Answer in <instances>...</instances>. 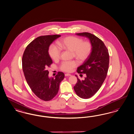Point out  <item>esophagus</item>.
<instances>
[{"label":"esophagus","mask_w":134,"mask_h":134,"mask_svg":"<svg viewBox=\"0 0 134 134\" xmlns=\"http://www.w3.org/2000/svg\"><path fill=\"white\" fill-rule=\"evenodd\" d=\"M65 76H69L71 75V74H65Z\"/></svg>","instance_id":"obj_1"}]
</instances>
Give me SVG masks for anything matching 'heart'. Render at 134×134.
Returning <instances> with one entry per match:
<instances>
[{
    "instance_id": "heart-1",
    "label": "heart",
    "mask_w": 134,
    "mask_h": 134,
    "mask_svg": "<svg viewBox=\"0 0 134 134\" xmlns=\"http://www.w3.org/2000/svg\"><path fill=\"white\" fill-rule=\"evenodd\" d=\"M57 45L60 50L71 52L74 58L79 62L86 60L91 54L92 46L89 41H83L79 38L69 36L59 41ZM49 54L51 58L55 61L60 59V52L55 46L51 45L49 49ZM77 65L75 61L63 62L60 65L62 70L70 72Z\"/></svg>"
}]
</instances>
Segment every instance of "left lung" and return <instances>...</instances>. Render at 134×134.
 I'll list each match as a JSON object with an SVG mask.
<instances>
[{
	"mask_svg": "<svg viewBox=\"0 0 134 134\" xmlns=\"http://www.w3.org/2000/svg\"><path fill=\"white\" fill-rule=\"evenodd\" d=\"M76 35L88 38L92 46L89 57L83 64L77 68L79 74H86L84 80L77 81L74 88L76 94L83 99H88L100 89L105 79L109 68L108 51L104 43L98 37L91 33L84 32Z\"/></svg>",
	"mask_w": 134,
	"mask_h": 134,
	"instance_id": "8db88e82",
	"label": "left lung"
}]
</instances>
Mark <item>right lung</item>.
Returning a JSON list of instances; mask_svg holds the SVG:
<instances>
[{
	"mask_svg": "<svg viewBox=\"0 0 134 134\" xmlns=\"http://www.w3.org/2000/svg\"><path fill=\"white\" fill-rule=\"evenodd\" d=\"M61 36H40L28 45L22 57V69L25 79L33 93L40 99L50 101L57 94L60 82L65 77L59 72L50 77L47 68L53 63L49 54L50 45Z\"/></svg>",
	"mask_w": 134,
	"mask_h": 134,
	"instance_id": "1",
	"label": "right lung"
}]
</instances>
